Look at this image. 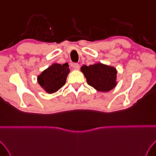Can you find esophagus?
Here are the masks:
<instances>
[{
  "label": "esophagus",
  "mask_w": 156,
  "mask_h": 156,
  "mask_svg": "<svg viewBox=\"0 0 156 156\" xmlns=\"http://www.w3.org/2000/svg\"><path fill=\"white\" fill-rule=\"evenodd\" d=\"M72 66H73V68L76 70H78L80 69V65H79L78 63H74Z\"/></svg>",
  "instance_id": "1"
}]
</instances>
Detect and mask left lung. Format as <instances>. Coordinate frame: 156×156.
Instances as JSON below:
<instances>
[{
  "label": "left lung",
  "instance_id": "8db88e82",
  "mask_svg": "<svg viewBox=\"0 0 156 156\" xmlns=\"http://www.w3.org/2000/svg\"><path fill=\"white\" fill-rule=\"evenodd\" d=\"M88 85L101 92H108L117 85V70L101 63L81 67Z\"/></svg>",
  "mask_w": 156,
  "mask_h": 156
}]
</instances>
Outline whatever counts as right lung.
Here are the masks:
<instances>
[{"instance_id":"add662e5","label":"right lung","mask_w":156,"mask_h":156,"mask_svg":"<svg viewBox=\"0 0 156 156\" xmlns=\"http://www.w3.org/2000/svg\"><path fill=\"white\" fill-rule=\"evenodd\" d=\"M69 72L68 63H53L38 76V83L47 93H54L66 84Z\"/></svg>"}]
</instances>
